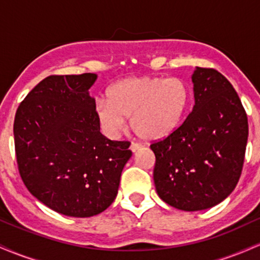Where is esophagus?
<instances>
[{
    "instance_id": "34e87169",
    "label": "esophagus",
    "mask_w": 260,
    "mask_h": 260,
    "mask_svg": "<svg viewBox=\"0 0 260 260\" xmlns=\"http://www.w3.org/2000/svg\"><path fill=\"white\" fill-rule=\"evenodd\" d=\"M140 148H142V145L137 144V143H132V144H131V147H129L131 151H132V153H137V151L140 150Z\"/></svg>"
}]
</instances>
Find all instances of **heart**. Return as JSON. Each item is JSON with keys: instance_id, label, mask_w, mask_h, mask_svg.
Masks as SVG:
<instances>
[{"instance_id": "heart-1", "label": "heart", "mask_w": 260, "mask_h": 260, "mask_svg": "<svg viewBox=\"0 0 260 260\" xmlns=\"http://www.w3.org/2000/svg\"><path fill=\"white\" fill-rule=\"evenodd\" d=\"M192 92L180 78L129 77L107 89V99L95 103V113L107 136L116 137L129 116V127L139 138L159 142L182 126L189 111Z\"/></svg>"}]
</instances>
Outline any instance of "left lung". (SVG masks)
I'll return each instance as SVG.
<instances>
[{
	"instance_id": "obj_1",
	"label": "left lung",
	"mask_w": 260,
	"mask_h": 260,
	"mask_svg": "<svg viewBox=\"0 0 260 260\" xmlns=\"http://www.w3.org/2000/svg\"><path fill=\"white\" fill-rule=\"evenodd\" d=\"M194 106L169 138L150 145L154 183L164 202L198 211L231 194L242 172L248 120L231 83L213 68L192 74Z\"/></svg>"
}]
</instances>
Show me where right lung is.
<instances>
[{"label":"right lung","mask_w":260,"mask_h":260,"mask_svg":"<svg viewBox=\"0 0 260 260\" xmlns=\"http://www.w3.org/2000/svg\"><path fill=\"white\" fill-rule=\"evenodd\" d=\"M98 76H50L20 103L14 147L20 177L38 201L66 216L89 217L115 201L129 143L100 133L95 100Z\"/></svg>","instance_id":"right-lung-1"}]
</instances>
